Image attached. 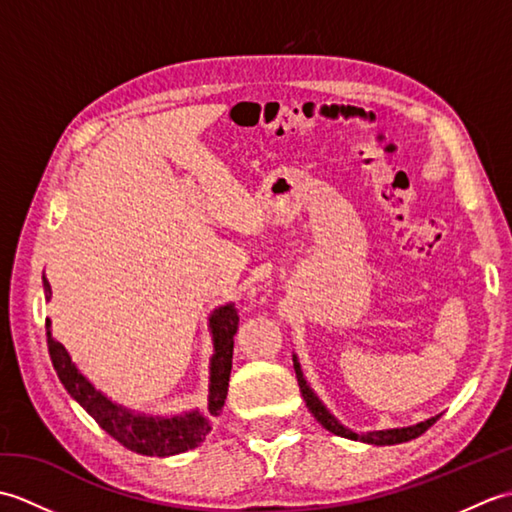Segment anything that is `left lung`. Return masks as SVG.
<instances>
[{
	"instance_id": "1",
	"label": "left lung",
	"mask_w": 512,
	"mask_h": 512,
	"mask_svg": "<svg viewBox=\"0 0 512 512\" xmlns=\"http://www.w3.org/2000/svg\"><path fill=\"white\" fill-rule=\"evenodd\" d=\"M295 372H297V380H299V391H301L303 400H306L308 409L312 411V416L317 418L325 429L336 433V436L352 438V440H363V442H369V444H400V442H407V440H413V438L422 436V433L427 431V429L431 427V424L440 418V416L429 418V420H424V422H420V424H413V427H407V429L374 431V433H367V436H356V433H352V431H347L345 427H341V424L330 416V411L321 405V400L312 394V389L306 385V380H303V374H301V367H299V363H297V358H295Z\"/></svg>"
}]
</instances>
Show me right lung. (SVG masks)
Wrapping results in <instances>:
<instances>
[{
  "instance_id": "add662e5",
  "label": "right lung",
  "mask_w": 512,
  "mask_h": 512,
  "mask_svg": "<svg viewBox=\"0 0 512 512\" xmlns=\"http://www.w3.org/2000/svg\"><path fill=\"white\" fill-rule=\"evenodd\" d=\"M43 290L50 299V281L43 277ZM50 321H46V328ZM239 325V314L235 306H224L215 310L211 317V330L215 341V356L211 361V398H209V411L213 416L222 411L226 391H228V376H231L233 365V336ZM48 334V352L52 358V365L57 369V376L68 389V394L79 402V405L90 413V416L99 422L103 431L110 433L114 440L123 444L125 449L140 453V455H156V458H165V455L184 453L206 438L211 431V424L200 413H187L182 418L171 420H154L134 416L121 407L112 405L103 394H99L88 380H85L79 369L70 361L65 347L52 339L50 330Z\"/></svg>"
}]
</instances>
